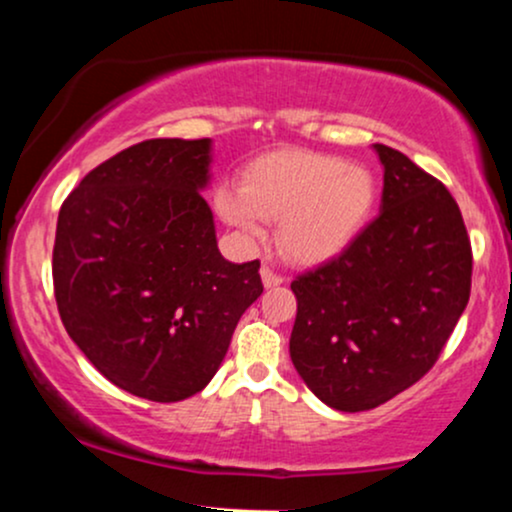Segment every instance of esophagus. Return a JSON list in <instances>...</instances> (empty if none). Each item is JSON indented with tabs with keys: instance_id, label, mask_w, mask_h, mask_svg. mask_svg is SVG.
Segmentation results:
<instances>
[{
	"instance_id": "obj_1",
	"label": "esophagus",
	"mask_w": 512,
	"mask_h": 512,
	"mask_svg": "<svg viewBox=\"0 0 512 512\" xmlns=\"http://www.w3.org/2000/svg\"><path fill=\"white\" fill-rule=\"evenodd\" d=\"M260 274H262V281H264V286H267V289H272V286H279L281 281H284V276L276 274L272 267H267V264H264Z\"/></svg>"
}]
</instances>
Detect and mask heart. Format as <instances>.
<instances>
[{
    "instance_id": "1",
    "label": "heart",
    "mask_w": 512,
    "mask_h": 512,
    "mask_svg": "<svg viewBox=\"0 0 512 512\" xmlns=\"http://www.w3.org/2000/svg\"><path fill=\"white\" fill-rule=\"evenodd\" d=\"M216 209L245 238L260 240L279 221V248L298 264L339 255L358 236L375 202V178L339 156L281 151L252 163L243 187L221 185Z\"/></svg>"
}]
</instances>
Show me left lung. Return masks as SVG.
<instances>
[{
    "label": "left lung",
    "instance_id": "obj_1",
    "mask_svg": "<svg viewBox=\"0 0 512 512\" xmlns=\"http://www.w3.org/2000/svg\"><path fill=\"white\" fill-rule=\"evenodd\" d=\"M375 151L385 166L380 214L291 281V361L339 411L375 409L419 383L472 291V243L448 187L402 151Z\"/></svg>",
    "mask_w": 512,
    "mask_h": 512
}]
</instances>
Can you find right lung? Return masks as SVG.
<instances>
[{
	"instance_id": "1",
	"label": "right lung",
	"mask_w": 512,
	"mask_h": 512,
	"mask_svg": "<svg viewBox=\"0 0 512 512\" xmlns=\"http://www.w3.org/2000/svg\"><path fill=\"white\" fill-rule=\"evenodd\" d=\"M209 139H146L93 168L62 202L52 284L62 325L110 383L151 402L197 395L240 315L260 298V260L216 248L199 195Z\"/></svg>"
}]
</instances>
